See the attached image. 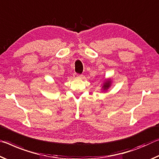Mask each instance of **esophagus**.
Returning <instances> with one entry per match:
<instances>
[{
    "mask_svg": "<svg viewBox=\"0 0 159 159\" xmlns=\"http://www.w3.org/2000/svg\"><path fill=\"white\" fill-rule=\"evenodd\" d=\"M82 77L81 75H80L78 73H74V77L77 78V77Z\"/></svg>",
    "mask_w": 159,
    "mask_h": 159,
    "instance_id": "1",
    "label": "esophagus"
}]
</instances>
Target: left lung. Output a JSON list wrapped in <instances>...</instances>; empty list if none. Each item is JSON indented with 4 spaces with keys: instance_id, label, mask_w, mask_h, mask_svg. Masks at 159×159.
I'll return each mask as SVG.
<instances>
[{
    "instance_id": "1",
    "label": "left lung",
    "mask_w": 159,
    "mask_h": 159,
    "mask_svg": "<svg viewBox=\"0 0 159 159\" xmlns=\"http://www.w3.org/2000/svg\"><path fill=\"white\" fill-rule=\"evenodd\" d=\"M109 86H110V82L107 81V82H106L105 83V84H104L103 87L104 89H107L109 87Z\"/></svg>"
}]
</instances>
